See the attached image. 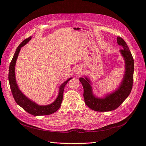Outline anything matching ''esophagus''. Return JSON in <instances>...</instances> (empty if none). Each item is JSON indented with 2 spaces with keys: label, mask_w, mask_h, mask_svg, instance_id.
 I'll use <instances>...</instances> for the list:
<instances>
[{
  "label": "esophagus",
  "mask_w": 146,
  "mask_h": 146,
  "mask_svg": "<svg viewBox=\"0 0 146 146\" xmlns=\"http://www.w3.org/2000/svg\"><path fill=\"white\" fill-rule=\"evenodd\" d=\"M76 74V76H80L82 75L84 73V71L82 70V69L81 68H78L76 70V72H75Z\"/></svg>",
  "instance_id": "obj_1"
}]
</instances>
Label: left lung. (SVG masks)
Masks as SVG:
<instances>
[{"instance_id":"obj_1","label":"left lung","mask_w":146,"mask_h":146,"mask_svg":"<svg viewBox=\"0 0 146 146\" xmlns=\"http://www.w3.org/2000/svg\"><path fill=\"white\" fill-rule=\"evenodd\" d=\"M118 45L123 49L119 51L125 62V71L123 78L117 90L107 94L104 98H97L92 93L90 80L87 77L80 78L79 80L84 88V97L88 107L97 111H109L116 109L131 93L133 85L134 62L127 44L122 37L117 36Z\"/></svg>"}]
</instances>
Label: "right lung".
I'll list each match as a JSON object with an SVG mask.
<instances>
[{"instance_id": "1", "label": "right lung", "mask_w": 146, "mask_h": 146, "mask_svg": "<svg viewBox=\"0 0 146 146\" xmlns=\"http://www.w3.org/2000/svg\"><path fill=\"white\" fill-rule=\"evenodd\" d=\"M31 36L28 37L27 39H26L21 43L20 45L17 48L14 55L10 63L8 75L10 88L12 96H13L16 103L17 104L21 107L24 110H26L29 113L34 116H43L50 115V114L54 113L56 111H57L60 107L62 101L63 92H64V87L67 82L72 78H69L61 85L59 88V93L57 98L50 104L46 106H39L29 99L26 96H25V95H24L20 90L17 84L15 74V66L21 48L24 45H26V43H27L31 40Z\"/></svg>"}]
</instances>
